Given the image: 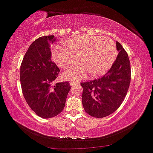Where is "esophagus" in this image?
<instances>
[{
	"label": "esophagus",
	"instance_id": "34e87169",
	"mask_svg": "<svg viewBox=\"0 0 153 153\" xmlns=\"http://www.w3.org/2000/svg\"><path fill=\"white\" fill-rule=\"evenodd\" d=\"M78 84H79L78 82H75V81H74V80H71V81H70V85H71V86H74V85H78Z\"/></svg>",
	"mask_w": 153,
	"mask_h": 153
}]
</instances>
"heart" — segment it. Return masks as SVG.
Masks as SVG:
<instances>
[{"label": "heart", "mask_w": 153, "mask_h": 153, "mask_svg": "<svg viewBox=\"0 0 153 153\" xmlns=\"http://www.w3.org/2000/svg\"><path fill=\"white\" fill-rule=\"evenodd\" d=\"M64 45L54 46L52 58L60 68L66 69L78 61L81 65L64 72L65 79L79 80L88 72L91 76L104 73L114 62L117 49L109 38L89 35H76L63 41Z\"/></svg>", "instance_id": "1"}]
</instances>
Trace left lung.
Segmentation results:
<instances>
[{
	"mask_svg": "<svg viewBox=\"0 0 153 153\" xmlns=\"http://www.w3.org/2000/svg\"><path fill=\"white\" fill-rule=\"evenodd\" d=\"M118 53L110 69L97 79L81 83L85 111L93 117L112 114L124 101L131 83V64L126 51L116 42Z\"/></svg>",
	"mask_w": 153,
	"mask_h": 153,
	"instance_id": "1",
	"label": "left lung"
}]
</instances>
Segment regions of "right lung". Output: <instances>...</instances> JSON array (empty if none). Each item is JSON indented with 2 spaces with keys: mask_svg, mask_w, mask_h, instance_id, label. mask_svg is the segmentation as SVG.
<instances>
[{
  "mask_svg": "<svg viewBox=\"0 0 153 153\" xmlns=\"http://www.w3.org/2000/svg\"><path fill=\"white\" fill-rule=\"evenodd\" d=\"M54 36H45L34 41L26 52L20 66L22 94L30 109L42 118H51L64 109L71 89L69 82H52L60 69L51 60L50 44Z\"/></svg>",
  "mask_w": 153,
  "mask_h": 153,
  "instance_id": "obj_1",
  "label": "right lung"
}]
</instances>
